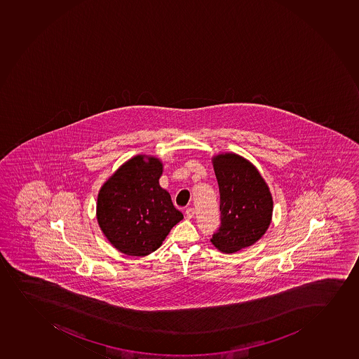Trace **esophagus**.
Returning a JSON list of instances; mask_svg holds the SVG:
<instances>
[{"label":"esophagus","mask_w":359,"mask_h":359,"mask_svg":"<svg viewBox=\"0 0 359 359\" xmlns=\"http://www.w3.org/2000/svg\"><path fill=\"white\" fill-rule=\"evenodd\" d=\"M186 217H187V218H189V219H191V218H193V217H194V215H196V210H194V208H187V210H186Z\"/></svg>","instance_id":"obj_1"}]
</instances>
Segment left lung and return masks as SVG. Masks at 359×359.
Masks as SVG:
<instances>
[{
    "mask_svg": "<svg viewBox=\"0 0 359 359\" xmlns=\"http://www.w3.org/2000/svg\"><path fill=\"white\" fill-rule=\"evenodd\" d=\"M220 193V228L211 243L225 254H233L256 243L269 228L273 197L259 170L236 153L212 158Z\"/></svg>",
    "mask_w": 359,
    "mask_h": 359,
    "instance_id": "left-lung-1",
    "label": "left lung"
}]
</instances>
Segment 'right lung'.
Listing matches in <instances>:
<instances>
[{
    "mask_svg": "<svg viewBox=\"0 0 359 359\" xmlns=\"http://www.w3.org/2000/svg\"><path fill=\"white\" fill-rule=\"evenodd\" d=\"M163 163L139 154L121 165L102 185L96 217L112 247L128 256H147L161 247L184 218L160 186Z\"/></svg>",
    "mask_w": 359,
    "mask_h": 359,
    "instance_id": "add662e5",
    "label": "right lung"
}]
</instances>
